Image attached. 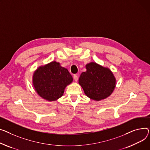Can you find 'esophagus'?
I'll use <instances>...</instances> for the list:
<instances>
[{
    "label": "esophagus",
    "instance_id": "esophagus-1",
    "mask_svg": "<svg viewBox=\"0 0 150 150\" xmlns=\"http://www.w3.org/2000/svg\"><path fill=\"white\" fill-rule=\"evenodd\" d=\"M74 79H75V81H78V75L75 74V75H74Z\"/></svg>",
    "mask_w": 150,
    "mask_h": 150
}]
</instances>
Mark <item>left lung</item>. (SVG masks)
Wrapping results in <instances>:
<instances>
[{
  "instance_id": "obj_1",
  "label": "left lung",
  "mask_w": 150,
  "mask_h": 150,
  "mask_svg": "<svg viewBox=\"0 0 150 150\" xmlns=\"http://www.w3.org/2000/svg\"><path fill=\"white\" fill-rule=\"evenodd\" d=\"M86 67L87 71L79 78V84L85 94L95 101H100L110 95L116 85V79L110 70L96 63L87 64Z\"/></svg>"
}]
</instances>
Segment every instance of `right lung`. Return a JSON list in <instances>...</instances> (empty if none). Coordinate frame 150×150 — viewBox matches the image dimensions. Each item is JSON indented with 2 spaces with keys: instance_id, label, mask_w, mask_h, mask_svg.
<instances>
[{
  "instance_id": "right-lung-1",
  "label": "right lung",
  "mask_w": 150,
  "mask_h": 150,
  "mask_svg": "<svg viewBox=\"0 0 150 150\" xmlns=\"http://www.w3.org/2000/svg\"><path fill=\"white\" fill-rule=\"evenodd\" d=\"M72 81V76L67 69L56 62L39 67L33 76L36 92L42 98L50 101L60 98L65 87Z\"/></svg>"
}]
</instances>
